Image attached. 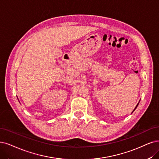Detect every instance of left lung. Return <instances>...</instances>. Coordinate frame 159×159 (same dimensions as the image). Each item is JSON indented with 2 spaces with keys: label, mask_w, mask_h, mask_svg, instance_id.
Returning <instances> with one entry per match:
<instances>
[{
  "label": "left lung",
  "mask_w": 159,
  "mask_h": 159,
  "mask_svg": "<svg viewBox=\"0 0 159 159\" xmlns=\"http://www.w3.org/2000/svg\"><path fill=\"white\" fill-rule=\"evenodd\" d=\"M138 104H139V103H138V104H137V105H136V107H135V109H134V111H135V109H136V108H137V107H138Z\"/></svg>",
  "instance_id": "8db88e82"
}]
</instances>
